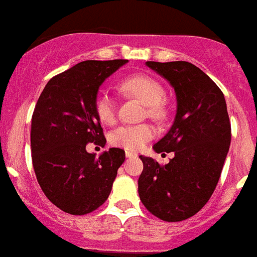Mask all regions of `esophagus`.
<instances>
[{"mask_svg":"<svg viewBox=\"0 0 257 257\" xmlns=\"http://www.w3.org/2000/svg\"><path fill=\"white\" fill-rule=\"evenodd\" d=\"M126 158L127 159H135V158H138V154H135V152H133V151H126Z\"/></svg>","mask_w":257,"mask_h":257,"instance_id":"esophagus-1","label":"esophagus"}]
</instances>
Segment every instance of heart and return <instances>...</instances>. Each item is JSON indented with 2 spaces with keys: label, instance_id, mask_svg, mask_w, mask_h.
Listing matches in <instances>:
<instances>
[{
  "label": "heart",
  "instance_id": "obj_1",
  "mask_svg": "<svg viewBox=\"0 0 257 257\" xmlns=\"http://www.w3.org/2000/svg\"><path fill=\"white\" fill-rule=\"evenodd\" d=\"M120 90L130 94L147 105V114L155 120H163L167 110L163 105L164 88L150 76L138 75L124 78L119 85ZM95 115L102 123H113L115 119V103L105 90H99L94 98ZM155 130L151 124H122L110 134V142L116 147L128 151H139L154 138Z\"/></svg>",
  "mask_w": 257,
  "mask_h": 257
}]
</instances>
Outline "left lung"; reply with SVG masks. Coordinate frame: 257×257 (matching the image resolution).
<instances>
[{"label":"left lung","mask_w":257,"mask_h":257,"mask_svg":"<svg viewBox=\"0 0 257 257\" xmlns=\"http://www.w3.org/2000/svg\"><path fill=\"white\" fill-rule=\"evenodd\" d=\"M146 64L175 89L177 110L173 124L154 150L173 152L168 164L139 156L143 172L138 192L146 209L165 222L197 214L213 194L231 143L226 99L218 85L188 61Z\"/></svg>","instance_id":"8db88e82"}]
</instances>
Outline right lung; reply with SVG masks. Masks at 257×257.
Masks as SVG:
<instances>
[{"instance_id": "right-lung-1", "label": "right lung", "mask_w": 257, "mask_h": 257, "mask_svg": "<svg viewBox=\"0 0 257 257\" xmlns=\"http://www.w3.org/2000/svg\"><path fill=\"white\" fill-rule=\"evenodd\" d=\"M128 60H86L56 75L39 95L31 119V154L37 180L48 200L72 215L98 209L109 197L124 151L95 158L88 143L106 139L94 98L106 78Z\"/></svg>"}]
</instances>
